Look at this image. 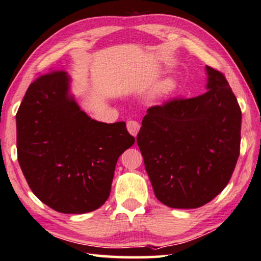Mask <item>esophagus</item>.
Instances as JSON below:
<instances>
[{
  "mask_svg": "<svg viewBox=\"0 0 261 261\" xmlns=\"http://www.w3.org/2000/svg\"><path fill=\"white\" fill-rule=\"evenodd\" d=\"M126 129H127V131H129L132 136L136 137L138 135V132H139L140 124L138 123L137 121L130 120V121L126 122Z\"/></svg>",
  "mask_w": 261,
  "mask_h": 261,
  "instance_id": "1",
  "label": "esophagus"
}]
</instances>
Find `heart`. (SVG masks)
<instances>
[{"label": "heart", "instance_id": "obj_1", "mask_svg": "<svg viewBox=\"0 0 261 261\" xmlns=\"http://www.w3.org/2000/svg\"><path fill=\"white\" fill-rule=\"evenodd\" d=\"M175 88V84L174 81L171 80V79H167L166 81H164L160 87V89H158V93L160 94H167V93H171V91Z\"/></svg>", "mask_w": 261, "mask_h": 261}]
</instances>
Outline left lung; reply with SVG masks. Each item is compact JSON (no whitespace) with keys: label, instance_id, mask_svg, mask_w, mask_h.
Wrapping results in <instances>:
<instances>
[{"label":"left lung","instance_id":"1","mask_svg":"<svg viewBox=\"0 0 261 261\" xmlns=\"http://www.w3.org/2000/svg\"><path fill=\"white\" fill-rule=\"evenodd\" d=\"M208 91L151 106L137 144L155 196L171 208H198L231 180L240 155L241 109L222 72L206 66Z\"/></svg>","mask_w":261,"mask_h":261}]
</instances>
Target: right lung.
Here are the masks:
<instances>
[{"label": "right lung", "mask_w": 261, "mask_h": 261, "mask_svg": "<svg viewBox=\"0 0 261 261\" xmlns=\"http://www.w3.org/2000/svg\"><path fill=\"white\" fill-rule=\"evenodd\" d=\"M65 71L39 75L17 113V151L34 195L54 211H96L111 192L116 162L135 144L125 122L103 123L69 95Z\"/></svg>", "instance_id": "right-lung-1"}]
</instances>
